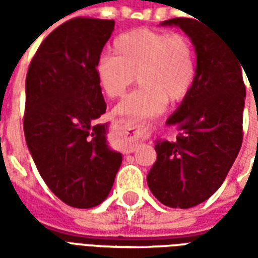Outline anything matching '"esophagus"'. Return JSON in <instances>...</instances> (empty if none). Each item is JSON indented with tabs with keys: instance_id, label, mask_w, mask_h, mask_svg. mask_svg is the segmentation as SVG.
Segmentation results:
<instances>
[{
	"instance_id": "34e87169",
	"label": "esophagus",
	"mask_w": 258,
	"mask_h": 258,
	"mask_svg": "<svg viewBox=\"0 0 258 258\" xmlns=\"http://www.w3.org/2000/svg\"><path fill=\"white\" fill-rule=\"evenodd\" d=\"M124 124V128L127 130L128 133H131V135L134 137V138H141V140H146V138H149V130L146 128L145 125L142 124V125H137L134 121H130V120H123ZM135 145H133L130 148V152H134Z\"/></svg>"
}]
</instances>
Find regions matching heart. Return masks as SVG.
Segmentation results:
<instances>
[{"instance_id":"heart-1","label":"heart","mask_w":258,"mask_h":258,"mask_svg":"<svg viewBox=\"0 0 258 258\" xmlns=\"http://www.w3.org/2000/svg\"><path fill=\"white\" fill-rule=\"evenodd\" d=\"M114 55L96 59L95 76L107 98H120L134 84L116 112L142 120L155 117L170 103L184 101L196 77V52L190 38L181 33L140 27L116 37Z\"/></svg>"}]
</instances>
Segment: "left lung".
Wrapping results in <instances>:
<instances>
[{
  "label": "left lung",
  "mask_w": 258,
  "mask_h": 258,
  "mask_svg": "<svg viewBox=\"0 0 258 258\" xmlns=\"http://www.w3.org/2000/svg\"><path fill=\"white\" fill-rule=\"evenodd\" d=\"M162 25L178 26L189 36L198 62L192 90L167 120L181 133L174 142L157 141L156 162L146 181L160 203L189 209L221 186L238 156L246 87L238 55L211 27L196 18Z\"/></svg>",
  "instance_id": "8db88e82"
}]
</instances>
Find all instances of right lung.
<instances>
[{
  "label": "right lung",
  "mask_w": 258,
  "mask_h": 258,
  "mask_svg": "<svg viewBox=\"0 0 258 258\" xmlns=\"http://www.w3.org/2000/svg\"><path fill=\"white\" fill-rule=\"evenodd\" d=\"M113 29L114 20L64 22L41 42L26 76L31 157L55 196L77 209L101 205L121 164V153L107 145V124H95L106 112L95 63Z\"/></svg>",
  "instance_id": "add662e5"
}]
</instances>
